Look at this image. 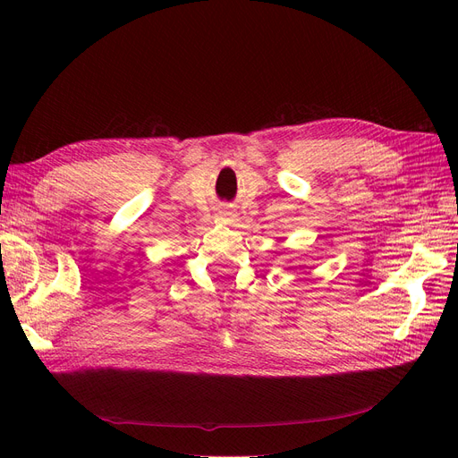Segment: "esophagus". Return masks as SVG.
<instances>
[{"label": "esophagus", "instance_id": "obj_1", "mask_svg": "<svg viewBox=\"0 0 458 458\" xmlns=\"http://www.w3.org/2000/svg\"><path fill=\"white\" fill-rule=\"evenodd\" d=\"M223 213H225V215H230V213H228V211H223Z\"/></svg>", "mask_w": 458, "mask_h": 458}]
</instances>
